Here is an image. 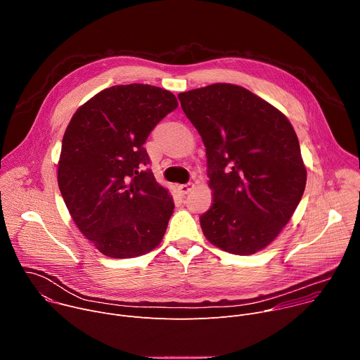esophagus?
I'll list each match as a JSON object with an SVG mask.
<instances>
[{"instance_id":"esophagus-1","label":"esophagus","mask_w":360,"mask_h":360,"mask_svg":"<svg viewBox=\"0 0 360 360\" xmlns=\"http://www.w3.org/2000/svg\"><path fill=\"white\" fill-rule=\"evenodd\" d=\"M193 189V184H184V185H179L178 186V191L182 193V195H186V193H189Z\"/></svg>"}]
</instances>
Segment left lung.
<instances>
[{"label": "left lung", "instance_id": "obj_1", "mask_svg": "<svg viewBox=\"0 0 360 360\" xmlns=\"http://www.w3.org/2000/svg\"><path fill=\"white\" fill-rule=\"evenodd\" d=\"M178 98L207 150L214 200L199 218L205 238L235 255L262 250L289 222L306 185L292 124L269 102L233 84Z\"/></svg>", "mask_w": 360, "mask_h": 360}]
</instances>
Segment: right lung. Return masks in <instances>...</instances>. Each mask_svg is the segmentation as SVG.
<instances>
[{"instance_id":"add662e5","label":"right lung","mask_w":360,"mask_h":360,"mask_svg":"<svg viewBox=\"0 0 360 360\" xmlns=\"http://www.w3.org/2000/svg\"><path fill=\"white\" fill-rule=\"evenodd\" d=\"M178 107L175 95L148 84L98 92L71 118L58 161V186L78 229L108 258L155 249L174 199L149 169L143 143Z\"/></svg>"}]
</instances>
